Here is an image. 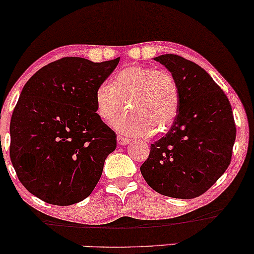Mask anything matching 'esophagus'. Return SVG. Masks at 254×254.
<instances>
[{
  "label": "esophagus",
  "instance_id": "obj_1",
  "mask_svg": "<svg viewBox=\"0 0 254 254\" xmlns=\"http://www.w3.org/2000/svg\"><path fill=\"white\" fill-rule=\"evenodd\" d=\"M131 139L130 138H127V137H123V136H118L117 137V143L119 145H127L130 143Z\"/></svg>",
  "mask_w": 254,
  "mask_h": 254
}]
</instances>
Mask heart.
<instances>
[{
	"instance_id": "b5f03b06",
	"label": "heart",
	"mask_w": 254,
	"mask_h": 254,
	"mask_svg": "<svg viewBox=\"0 0 254 254\" xmlns=\"http://www.w3.org/2000/svg\"><path fill=\"white\" fill-rule=\"evenodd\" d=\"M130 110L112 125L129 136H149L164 132L178 115L180 90L170 71L144 65H130L116 72L110 84H100L95 92V110L105 122L115 119L125 107Z\"/></svg>"
}]
</instances>
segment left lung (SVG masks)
<instances>
[{"label": "left lung", "instance_id": "obj_1", "mask_svg": "<svg viewBox=\"0 0 254 254\" xmlns=\"http://www.w3.org/2000/svg\"><path fill=\"white\" fill-rule=\"evenodd\" d=\"M176 77L178 115L165 137L150 145L141 173L164 196L191 199L226 172L237 136L232 106L203 68L178 55L154 57Z\"/></svg>", "mask_w": 254, "mask_h": 254}]
</instances>
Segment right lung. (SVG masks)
<instances>
[{"instance_id": "obj_1", "label": "right lung", "mask_w": 254, "mask_h": 254, "mask_svg": "<svg viewBox=\"0 0 254 254\" xmlns=\"http://www.w3.org/2000/svg\"><path fill=\"white\" fill-rule=\"evenodd\" d=\"M119 60L64 57L22 88L10 121V160L26 190L44 202H81L100 179L117 139L98 116L95 92Z\"/></svg>"}]
</instances>
